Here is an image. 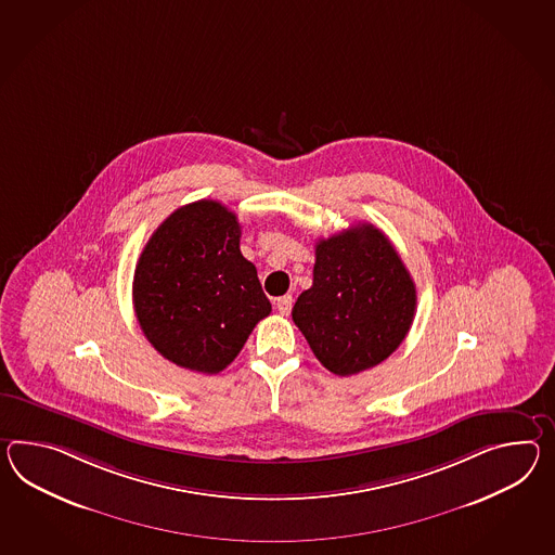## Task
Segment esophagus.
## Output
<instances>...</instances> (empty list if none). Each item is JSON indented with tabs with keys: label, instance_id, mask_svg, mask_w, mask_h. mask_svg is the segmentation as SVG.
<instances>
[{
	"label": "esophagus",
	"instance_id": "obj_1",
	"mask_svg": "<svg viewBox=\"0 0 555 555\" xmlns=\"http://www.w3.org/2000/svg\"><path fill=\"white\" fill-rule=\"evenodd\" d=\"M276 309L281 314H288L293 309V297L291 295H284V297L276 298Z\"/></svg>",
	"mask_w": 555,
	"mask_h": 555
}]
</instances>
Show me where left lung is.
I'll return each mask as SVG.
<instances>
[{
	"mask_svg": "<svg viewBox=\"0 0 555 555\" xmlns=\"http://www.w3.org/2000/svg\"><path fill=\"white\" fill-rule=\"evenodd\" d=\"M312 286L293 321L314 357L338 377L383 363L406 337L417 291L391 241L369 222L314 248Z\"/></svg>",
	"mask_w": 555,
	"mask_h": 555,
	"instance_id": "left-lung-1",
	"label": "left lung"
}]
</instances>
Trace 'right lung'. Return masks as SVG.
<instances>
[{
  "label": "right lung",
  "instance_id": "right-lung-1",
  "mask_svg": "<svg viewBox=\"0 0 555 555\" xmlns=\"http://www.w3.org/2000/svg\"><path fill=\"white\" fill-rule=\"evenodd\" d=\"M135 319L175 365L217 375L236 359L271 300L241 253L236 215L217 201L175 210L135 264Z\"/></svg>",
  "mask_w": 555,
  "mask_h": 555
}]
</instances>
